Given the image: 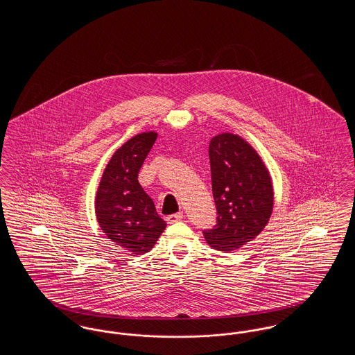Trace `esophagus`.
I'll return each mask as SVG.
<instances>
[{
	"label": "esophagus",
	"mask_w": 355,
	"mask_h": 355,
	"mask_svg": "<svg viewBox=\"0 0 355 355\" xmlns=\"http://www.w3.org/2000/svg\"><path fill=\"white\" fill-rule=\"evenodd\" d=\"M182 218H184V213L180 211V213H177V214H173V216L166 217V222H168V223H175V222H178V220H181Z\"/></svg>",
	"instance_id": "34e87169"
}]
</instances>
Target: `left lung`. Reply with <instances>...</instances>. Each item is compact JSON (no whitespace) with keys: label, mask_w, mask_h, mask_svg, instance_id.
<instances>
[{"label":"left lung","mask_w":355,"mask_h":355,"mask_svg":"<svg viewBox=\"0 0 355 355\" xmlns=\"http://www.w3.org/2000/svg\"><path fill=\"white\" fill-rule=\"evenodd\" d=\"M217 225L203 232L216 250L230 253L253 241L269 223L274 206L270 173L241 135L220 133L209 144Z\"/></svg>","instance_id":"8db88e82"}]
</instances>
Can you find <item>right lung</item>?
<instances>
[{"mask_svg":"<svg viewBox=\"0 0 355 355\" xmlns=\"http://www.w3.org/2000/svg\"><path fill=\"white\" fill-rule=\"evenodd\" d=\"M157 132L132 137L112 155L96 194V217L105 236L133 254L148 253L166 227L138 182V171Z\"/></svg>","mask_w":355,"mask_h":355,"instance_id":"right-lung-1","label":"right lung"}]
</instances>
